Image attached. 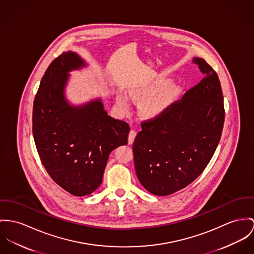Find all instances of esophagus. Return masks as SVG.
<instances>
[{"mask_svg":"<svg viewBox=\"0 0 254 254\" xmlns=\"http://www.w3.org/2000/svg\"><path fill=\"white\" fill-rule=\"evenodd\" d=\"M135 136H136V132L134 130H130L129 134H128V144H132L133 143Z\"/></svg>","mask_w":254,"mask_h":254,"instance_id":"1","label":"esophagus"}]
</instances>
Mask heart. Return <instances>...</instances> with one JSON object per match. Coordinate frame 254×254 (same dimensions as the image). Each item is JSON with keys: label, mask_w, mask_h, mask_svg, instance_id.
I'll return each instance as SVG.
<instances>
[{"label": "heart", "mask_w": 254, "mask_h": 254, "mask_svg": "<svg viewBox=\"0 0 254 254\" xmlns=\"http://www.w3.org/2000/svg\"><path fill=\"white\" fill-rule=\"evenodd\" d=\"M170 83V79L158 78L149 84L129 89V95L140 100L139 110L143 116L159 117L180 98L182 87L178 84ZM116 101L118 106L123 111H127L129 109L130 101L125 94L119 93Z\"/></svg>", "instance_id": "heart-1"}]
</instances>
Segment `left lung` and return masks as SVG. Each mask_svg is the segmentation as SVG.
Instances as JSON below:
<instances>
[{
	"mask_svg": "<svg viewBox=\"0 0 254 254\" xmlns=\"http://www.w3.org/2000/svg\"><path fill=\"white\" fill-rule=\"evenodd\" d=\"M203 79L161 116L145 121L133 142L137 178L152 194L170 195L207 167L219 143L224 106L220 82L202 58Z\"/></svg>",
	"mask_w": 254,
	"mask_h": 254,
	"instance_id": "1",
	"label": "left lung"
}]
</instances>
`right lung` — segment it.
<instances>
[{
	"mask_svg": "<svg viewBox=\"0 0 254 254\" xmlns=\"http://www.w3.org/2000/svg\"><path fill=\"white\" fill-rule=\"evenodd\" d=\"M87 66L72 51L46 69L33 108V134L40 160L59 186L75 196L94 192L110 153L127 144L129 126L110 117L101 98L73 105L65 98L69 72Z\"/></svg>",
	"mask_w": 254,
	"mask_h": 254,
	"instance_id": "1",
	"label": "right lung"
}]
</instances>
